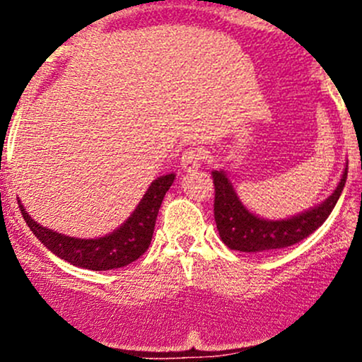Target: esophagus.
Returning a JSON list of instances; mask_svg holds the SVG:
<instances>
[{
	"label": "esophagus",
	"mask_w": 362,
	"mask_h": 362,
	"mask_svg": "<svg viewBox=\"0 0 362 362\" xmlns=\"http://www.w3.org/2000/svg\"><path fill=\"white\" fill-rule=\"evenodd\" d=\"M203 159H204L203 152L199 151V148L189 147V148H185L184 152H182L180 163H182V168H184L185 171H194V170H198L199 166H202Z\"/></svg>",
	"instance_id": "34e87169"
}]
</instances>
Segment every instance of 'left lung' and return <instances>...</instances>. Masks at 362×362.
Returning <instances> with one entry per match:
<instances>
[{"mask_svg":"<svg viewBox=\"0 0 362 362\" xmlns=\"http://www.w3.org/2000/svg\"><path fill=\"white\" fill-rule=\"evenodd\" d=\"M346 173H349V164L343 171L337 191L319 206L287 221H264L252 215L240 203L236 192L233 191L231 182L222 171H211L215 189L214 217L221 240L231 250L240 252H269L299 243L301 240L308 238L329 217L345 187Z\"/></svg>","mask_w":362,"mask_h":362,"instance_id":"left-lung-1","label":"left lung"}]
</instances>
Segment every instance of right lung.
I'll return each instance as SVG.
<instances>
[{
  "label": "right lung",
  "mask_w": 362,
  "mask_h": 362,
  "mask_svg": "<svg viewBox=\"0 0 362 362\" xmlns=\"http://www.w3.org/2000/svg\"><path fill=\"white\" fill-rule=\"evenodd\" d=\"M173 180L175 175L170 173L152 182L133 215L112 235L98 240H78L50 231V229L42 228L38 222L33 221L25 214L21 203L19 208L33 235L52 254L68 261L69 264L78 266V268L105 272V269L122 268V266L131 264L147 252L152 235H154V226L160 203H163L164 194L171 187Z\"/></svg>",
  "instance_id": "1"
}]
</instances>
